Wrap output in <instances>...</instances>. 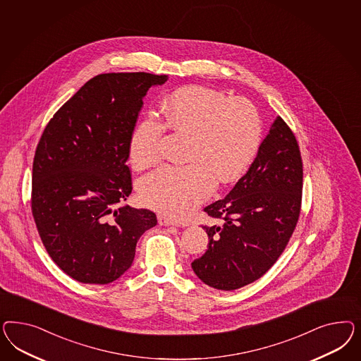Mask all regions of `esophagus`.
Wrapping results in <instances>:
<instances>
[{
	"label": "esophagus",
	"mask_w": 361,
	"mask_h": 361,
	"mask_svg": "<svg viewBox=\"0 0 361 361\" xmlns=\"http://www.w3.org/2000/svg\"><path fill=\"white\" fill-rule=\"evenodd\" d=\"M159 224L163 225V226H178V224L176 222L175 219H169V217H165L163 214H160L159 217Z\"/></svg>",
	"instance_id": "esophagus-1"
}]
</instances>
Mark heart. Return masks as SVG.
<instances>
[{"label":"heart","mask_w":361,"mask_h":361,"mask_svg":"<svg viewBox=\"0 0 361 361\" xmlns=\"http://www.w3.org/2000/svg\"><path fill=\"white\" fill-rule=\"evenodd\" d=\"M166 127L189 135L186 165H164L139 183L142 204L173 219H184L214 190L217 180L229 184L252 164L262 140V121L245 99L205 86L177 88L163 100ZM165 124L140 121L130 139V159L142 169L161 159Z\"/></svg>","instance_id":"b5f03b06"}]
</instances>
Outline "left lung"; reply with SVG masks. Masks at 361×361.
Segmentation results:
<instances>
[{"label":"left lung","instance_id":"8db88e82","mask_svg":"<svg viewBox=\"0 0 361 361\" xmlns=\"http://www.w3.org/2000/svg\"><path fill=\"white\" fill-rule=\"evenodd\" d=\"M303 165L295 136L276 116L255 160L229 195L204 209L207 252L192 262L213 288L231 291L266 273L288 243L300 213Z\"/></svg>","mask_w":361,"mask_h":361}]
</instances>
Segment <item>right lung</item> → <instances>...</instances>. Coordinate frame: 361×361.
<instances>
[{"instance_id": "obj_1", "label": "right lung", "mask_w": 361, "mask_h": 361, "mask_svg": "<svg viewBox=\"0 0 361 361\" xmlns=\"http://www.w3.org/2000/svg\"><path fill=\"white\" fill-rule=\"evenodd\" d=\"M168 75L109 73L90 79L55 112L33 163L32 210L44 247L78 282L107 284L131 267L148 209L121 205L131 195L130 139L142 99Z\"/></svg>"}]
</instances>
